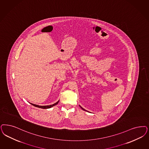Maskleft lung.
Masks as SVG:
<instances>
[{"label": "left lung", "instance_id": "left-lung-1", "mask_svg": "<svg viewBox=\"0 0 149 149\" xmlns=\"http://www.w3.org/2000/svg\"><path fill=\"white\" fill-rule=\"evenodd\" d=\"M80 107H81V109H83V110H84V111H86V110H85V109H84V108H82V107H81V106H80Z\"/></svg>", "mask_w": 149, "mask_h": 149}]
</instances>
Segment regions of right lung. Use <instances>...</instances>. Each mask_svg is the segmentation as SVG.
Wrapping results in <instances>:
<instances>
[{
  "instance_id": "obj_1",
  "label": "right lung",
  "mask_w": 149,
  "mask_h": 149,
  "mask_svg": "<svg viewBox=\"0 0 149 149\" xmlns=\"http://www.w3.org/2000/svg\"><path fill=\"white\" fill-rule=\"evenodd\" d=\"M59 101H58V102H56V103H54V104H51V105H48V106H38V105L35 104H33V103H31L32 105H33V106H35V107H36L43 108V109H47V108H51V107H53L54 106L56 105V104H57L58 103Z\"/></svg>"
}]
</instances>
